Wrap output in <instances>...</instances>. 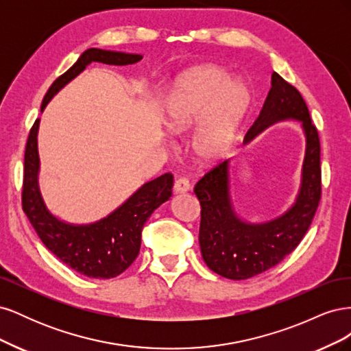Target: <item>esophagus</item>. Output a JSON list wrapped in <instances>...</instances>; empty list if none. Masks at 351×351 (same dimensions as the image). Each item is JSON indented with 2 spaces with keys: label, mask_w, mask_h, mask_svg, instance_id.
Instances as JSON below:
<instances>
[{
  "label": "esophagus",
  "mask_w": 351,
  "mask_h": 351,
  "mask_svg": "<svg viewBox=\"0 0 351 351\" xmlns=\"http://www.w3.org/2000/svg\"><path fill=\"white\" fill-rule=\"evenodd\" d=\"M189 189H190V183H189V180L187 178H178V180H176V183H174V192L176 193H186V192H189Z\"/></svg>",
  "instance_id": "1"
}]
</instances>
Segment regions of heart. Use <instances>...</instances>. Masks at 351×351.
<instances>
[{
  "label": "heart",
  "mask_w": 351,
  "mask_h": 351,
  "mask_svg": "<svg viewBox=\"0 0 351 351\" xmlns=\"http://www.w3.org/2000/svg\"><path fill=\"white\" fill-rule=\"evenodd\" d=\"M252 105V90L227 70L200 66L184 71L169 89L162 121L174 134H192L190 149L196 161L210 165L226 158Z\"/></svg>",
  "instance_id": "obj_1"
}]
</instances>
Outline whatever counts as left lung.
Here are the masks:
<instances>
[{
  "mask_svg": "<svg viewBox=\"0 0 351 351\" xmlns=\"http://www.w3.org/2000/svg\"><path fill=\"white\" fill-rule=\"evenodd\" d=\"M299 121L306 149L300 187L291 206L263 222L243 219L232 205L230 164L227 159L195 186L200 204L199 244L202 258L214 272L230 280H247L280 263L291 253L309 228L321 200V145L316 127L300 92L272 73L271 89L261 114L244 143H250L275 123Z\"/></svg>",
  "mask_w": 351,
  "mask_h": 351,
  "instance_id": "obj_1",
  "label": "left lung"
}]
</instances>
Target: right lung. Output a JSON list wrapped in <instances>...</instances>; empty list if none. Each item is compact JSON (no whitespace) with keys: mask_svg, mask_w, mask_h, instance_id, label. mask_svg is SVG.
I'll list each match as a JSON object with an SVG mask.
<instances>
[{"mask_svg":"<svg viewBox=\"0 0 351 351\" xmlns=\"http://www.w3.org/2000/svg\"><path fill=\"white\" fill-rule=\"evenodd\" d=\"M141 54L89 48L79 60L51 84L40 112L48 102L86 69L90 62L129 66L139 62ZM38 119L27 137L22 204L32 227L51 253L67 267L89 278L108 280L124 272L137 258L142 243V228L154 210L171 197L173 176L165 173L141 186L111 214L90 224H71L48 209L39 187L40 159L38 152Z\"/></svg>","mask_w":351,"mask_h":351,"instance_id":"1","label":"right lung"}]
</instances>
